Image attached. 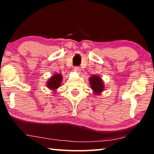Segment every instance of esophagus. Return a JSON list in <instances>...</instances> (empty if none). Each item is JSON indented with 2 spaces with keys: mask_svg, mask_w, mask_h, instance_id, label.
Returning a JSON list of instances; mask_svg holds the SVG:
<instances>
[{
  "mask_svg": "<svg viewBox=\"0 0 154 154\" xmlns=\"http://www.w3.org/2000/svg\"><path fill=\"white\" fill-rule=\"evenodd\" d=\"M73 71H75V72L79 73L80 71H81V69H80V67L79 66H75L74 68H73Z\"/></svg>",
  "mask_w": 154,
  "mask_h": 154,
  "instance_id": "obj_1",
  "label": "esophagus"
}]
</instances>
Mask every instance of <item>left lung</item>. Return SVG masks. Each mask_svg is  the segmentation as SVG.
I'll return each instance as SVG.
<instances>
[{
    "instance_id": "8db88e82",
    "label": "left lung",
    "mask_w": 154,
    "mask_h": 154,
    "mask_svg": "<svg viewBox=\"0 0 154 154\" xmlns=\"http://www.w3.org/2000/svg\"><path fill=\"white\" fill-rule=\"evenodd\" d=\"M89 82L90 87L95 94H100L104 90V84L102 79L98 75H92L90 77Z\"/></svg>"
}]
</instances>
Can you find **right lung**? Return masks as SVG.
I'll return each mask as SVG.
<instances>
[{
    "mask_svg": "<svg viewBox=\"0 0 154 154\" xmlns=\"http://www.w3.org/2000/svg\"><path fill=\"white\" fill-rule=\"evenodd\" d=\"M62 78V75L60 73H54L47 81V87L53 92H55L56 89H57L61 85Z\"/></svg>",
    "mask_w": 154,
    "mask_h": 154,
    "instance_id": "add662e5",
    "label": "right lung"
}]
</instances>
